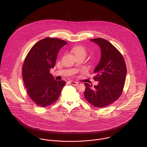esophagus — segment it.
<instances>
[{"label": "esophagus", "instance_id": "esophagus-1", "mask_svg": "<svg viewBox=\"0 0 147 147\" xmlns=\"http://www.w3.org/2000/svg\"><path fill=\"white\" fill-rule=\"evenodd\" d=\"M69 83L71 84H72V85H75V86L78 85V82H73V81H70V82H69Z\"/></svg>", "mask_w": 147, "mask_h": 147}]
</instances>
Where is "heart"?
Masks as SVG:
<instances>
[{
	"instance_id": "b5f03b06",
	"label": "heart",
	"mask_w": 147,
	"mask_h": 147,
	"mask_svg": "<svg viewBox=\"0 0 147 147\" xmlns=\"http://www.w3.org/2000/svg\"><path fill=\"white\" fill-rule=\"evenodd\" d=\"M73 53L75 55V56H78L79 55H86V50L84 47L82 46H75L72 50Z\"/></svg>"
}]
</instances>
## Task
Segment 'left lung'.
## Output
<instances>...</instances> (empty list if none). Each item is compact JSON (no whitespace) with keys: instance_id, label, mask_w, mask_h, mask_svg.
<instances>
[{"instance_id":"left-lung-1","label":"left lung","mask_w":147,"mask_h":147,"mask_svg":"<svg viewBox=\"0 0 147 147\" xmlns=\"http://www.w3.org/2000/svg\"><path fill=\"white\" fill-rule=\"evenodd\" d=\"M101 49V59L94 69V79L98 82L94 88L85 83L84 95L86 101L96 107L110 105L122 94L127 74L125 61L120 52L105 39L90 40Z\"/></svg>"}]
</instances>
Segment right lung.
<instances>
[{
	"label": "right lung",
	"instance_id": "right-lung-1",
	"mask_svg": "<svg viewBox=\"0 0 147 147\" xmlns=\"http://www.w3.org/2000/svg\"><path fill=\"white\" fill-rule=\"evenodd\" d=\"M67 42L58 38H46L30 49L22 65V78L27 93L41 107L52 105L58 99L65 82L57 81L50 74L60 49Z\"/></svg>",
	"mask_w": 147,
	"mask_h": 147
}]
</instances>
